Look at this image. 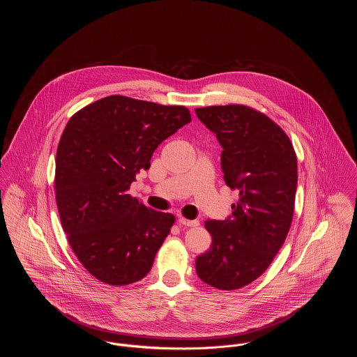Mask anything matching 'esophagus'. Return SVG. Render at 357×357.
Masks as SVG:
<instances>
[{
	"label": "esophagus",
	"mask_w": 357,
	"mask_h": 357,
	"mask_svg": "<svg viewBox=\"0 0 357 357\" xmlns=\"http://www.w3.org/2000/svg\"><path fill=\"white\" fill-rule=\"evenodd\" d=\"M178 224L185 225V227H197V225H199V221L198 220H187L184 217H180Z\"/></svg>",
	"instance_id": "obj_1"
}]
</instances>
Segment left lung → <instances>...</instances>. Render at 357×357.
I'll list each match as a JSON object with an SVG mask.
<instances>
[{"instance_id":"obj_1","label":"left lung","mask_w":357,"mask_h":357,"mask_svg":"<svg viewBox=\"0 0 357 357\" xmlns=\"http://www.w3.org/2000/svg\"><path fill=\"white\" fill-rule=\"evenodd\" d=\"M220 146L224 181L239 202L222 220H207L211 246L197 258L199 279L236 290L259 278L289 234L297 190V156L287 135L266 115L229 104L195 109Z\"/></svg>"}]
</instances>
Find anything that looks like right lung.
<instances>
[{
    "mask_svg": "<svg viewBox=\"0 0 357 357\" xmlns=\"http://www.w3.org/2000/svg\"><path fill=\"white\" fill-rule=\"evenodd\" d=\"M191 122L183 105L108 96L75 112L56 153V204L81 264L102 283L143 279L174 224L128 191L156 147Z\"/></svg>",
    "mask_w": 357,
    "mask_h": 357,
    "instance_id": "obj_1",
    "label": "right lung"
}]
</instances>
